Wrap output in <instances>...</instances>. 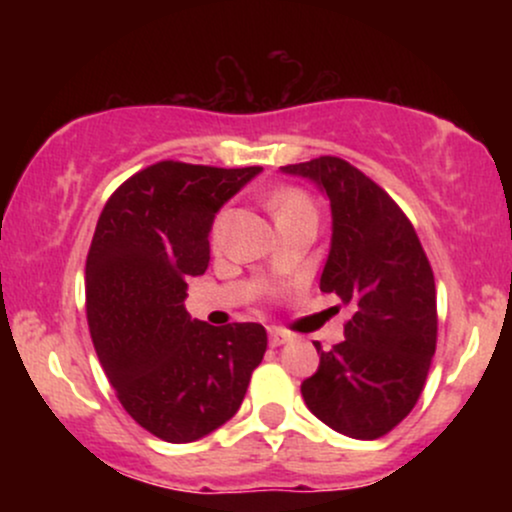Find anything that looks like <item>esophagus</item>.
<instances>
[{
    "mask_svg": "<svg viewBox=\"0 0 512 512\" xmlns=\"http://www.w3.org/2000/svg\"><path fill=\"white\" fill-rule=\"evenodd\" d=\"M289 342V334L284 330H279V327H269V344L272 346H281Z\"/></svg>",
    "mask_w": 512,
    "mask_h": 512,
    "instance_id": "esophagus-1",
    "label": "esophagus"
}]
</instances>
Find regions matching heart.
Segmentation results:
<instances>
[{
    "label": "heart",
    "instance_id": "1",
    "mask_svg": "<svg viewBox=\"0 0 512 512\" xmlns=\"http://www.w3.org/2000/svg\"><path fill=\"white\" fill-rule=\"evenodd\" d=\"M269 207H272L276 219L291 214H303V211H315L313 199L305 195L303 190H298V187H284V190L274 192L272 199H269ZM219 228L221 219L216 221V231H219Z\"/></svg>",
    "mask_w": 512,
    "mask_h": 512
}]
</instances>
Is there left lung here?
Masks as SVG:
<instances>
[{
    "mask_svg": "<svg viewBox=\"0 0 512 512\" xmlns=\"http://www.w3.org/2000/svg\"><path fill=\"white\" fill-rule=\"evenodd\" d=\"M330 197L332 250L320 289L351 308L344 342L320 354L301 395L322 424L375 440L409 416L436 354V281L421 240L378 182L339 156L281 166Z\"/></svg>",
    "mask_w": 512,
    "mask_h": 512,
    "instance_id": "1",
    "label": "left lung"
}]
</instances>
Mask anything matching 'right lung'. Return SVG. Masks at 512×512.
<instances>
[{
  "mask_svg": "<svg viewBox=\"0 0 512 512\" xmlns=\"http://www.w3.org/2000/svg\"><path fill=\"white\" fill-rule=\"evenodd\" d=\"M260 166L158 161L101 211L86 257V317L125 411L168 443H192L243 404L267 351L257 322L211 327L185 310L187 276L209 267L214 214Z\"/></svg>",
  "mask_w": 512,
  "mask_h": 512,
  "instance_id": "obj_1",
  "label": "right lung"
}]
</instances>
